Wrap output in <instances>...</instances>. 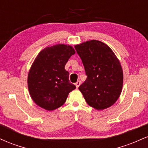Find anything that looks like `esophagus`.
Listing matches in <instances>:
<instances>
[{"instance_id": "34e87169", "label": "esophagus", "mask_w": 148, "mask_h": 148, "mask_svg": "<svg viewBox=\"0 0 148 148\" xmlns=\"http://www.w3.org/2000/svg\"><path fill=\"white\" fill-rule=\"evenodd\" d=\"M81 81H78L76 83L75 86H76V88H78L79 87V86H80V85H81Z\"/></svg>"}]
</instances>
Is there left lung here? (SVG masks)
<instances>
[{"label":"left lung","instance_id":"1","mask_svg":"<svg viewBox=\"0 0 148 148\" xmlns=\"http://www.w3.org/2000/svg\"><path fill=\"white\" fill-rule=\"evenodd\" d=\"M87 79L79 86L89 106L101 111L116 102L121 94L123 71L120 60L103 42L92 40L74 46Z\"/></svg>","mask_w":148,"mask_h":148}]
</instances>
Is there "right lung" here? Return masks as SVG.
Listing matches in <instances>:
<instances>
[{"label": "right lung", "mask_w": 148, "mask_h": 148, "mask_svg": "<svg viewBox=\"0 0 148 148\" xmlns=\"http://www.w3.org/2000/svg\"><path fill=\"white\" fill-rule=\"evenodd\" d=\"M71 45L58 44L39 53L28 74V87L37 106L53 111L64 104L69 93L76 88L69 81L64 66L75 53Z\"/></svg>", "instance_id": "right-lung-1"}]
</instances>
